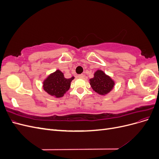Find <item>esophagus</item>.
<instances>
[{"instance_id":"1","label":"esophagus","mask_w":159,"mask_h":159,"mask_svg":"<svg viewBox=\"0 0 159 159\" xmlns=\"http://www.w3.org/2000/svg\"><path fill=\"white\" fill-rule=\"evenodd\" d=\"M78 77L79 78H84L85 77V75L84 74H80V75H78Z\"/></svg>"}]
</instances>
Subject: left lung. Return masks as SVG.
I'll return each mask as SVG.
<instances>
[{
    "label": "left lung",
    "mask_w": 159,
    "mask_h": 159,
    "mask_svg": "<svg viewBox=\"0 0 159 159\" xmlns=\"http://www.w3.org/2000/svg\"><path fill=\"white\" fill-rule=\"evenodd\" d=\"M114 84L110 77L105 75L102 70H98L94 74V78L90 79L91 88L100 95L108 93L113 89Z\"/></svg>",
    "instance_id": "1"
}]
</instances>
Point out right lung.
Returning <instances> with one entry per match:
<instances>
[{
	"instance_id": "add662e5",
	"label": "right lung",
	"mask_w": 159,
	"mask_h": 159,
	"mask_svg": "<svg viewBox=\"0 0 159 159\" xmlns=\"http://www.w3.org/2000/svg\"><path fill=\"white\" fill-rule=\"evenodd\" d=\"M74 79V77L70 79L65 78L64 74L57 70L44 80L43 88L48 94L56 98H61L70 89L71 81Z\"/></svg>"
}]
</instances>
